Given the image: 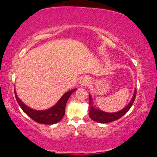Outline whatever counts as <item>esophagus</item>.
Masks as SVG:
<instances>
[{"mask_svg":"<svg viewBox=\"0 0 157 157\" xmlns=\"http://www.w3.org/2000/svg\"><path fill=\"white\" fill-rule=\"evenodd\" d=\"M90 81V78L88 76H83L80 79V84L81 86H87L89 84Z\"/></svg>","mask_w":157,"mask_h":157,"instance_id":"1","label":"esophagus"}]
</instances>
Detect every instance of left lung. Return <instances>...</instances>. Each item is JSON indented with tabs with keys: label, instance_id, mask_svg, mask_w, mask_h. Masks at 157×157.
Masks as SVG:
<instances>
[{
	"label": "left lung",
	"instance_id": "left-lung-1",
	"mask_svg": "<svg viewBox=\"0 0 157 157\" xmlns=\"http://www.w3.org/2000/svg\"><path fill=\"white\" fill-rule=\"evenodd\" d=\"M136 89H135L132 100H131V101L128 103L127 106L124 107V108L123 109H121V111H117V112L114 113H107L95 108V107L94 106L93 100H92L91 96V95H89V117L93 121L99 122V123L102 124H106L109 123V122L116 121V120L119 119L121 117H123V116L129 110L130 108L132 106V104H134L135 98H136Z\"/></svg>",
	"mask_w": 157,
	"mask_h": 157
}]
</instances>
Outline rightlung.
I'll list each match as a JSON object with an SVG mask.
<instances>
[{"label": "right lung", "mask_w": 157, "mask_h": 157, "mask_svg": "<svg viewBox=\"0 0 157 157\" xmlns=\"http://www.w3.org/2000/svg\"><path fill=\"white\" fill-rule=\"evenodd\" d=\"M76 90V89H74L71 90L69 91H67L61 96V98H60L59 101L54 106L50 109H46V110L42 111L35 110V109H31L30 107L27 106L26 105H25L21 101V99H19L16 91H15V96H16L17 102H18L19 106H21V108L22 109V110L29 117H31L33 121L38 122L39 124L51 125V124L58 123L63 119V116L65 114L66 103H67L70 96Z\"/></svg>", "instance_id": "obj_1"}]
</instances>
